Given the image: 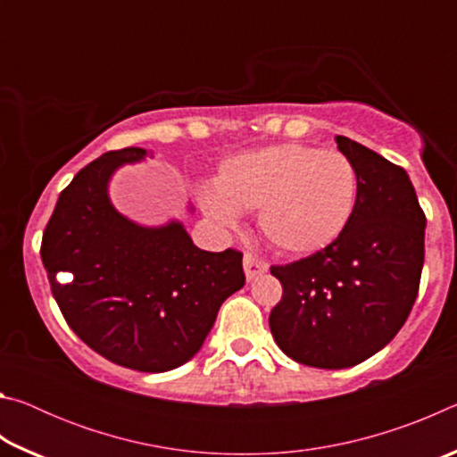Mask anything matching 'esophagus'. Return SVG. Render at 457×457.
Here are the masks:
<instances>
[{
    "mask_svg": "<svg viewBox=\"0 0 457 457\" xmlns=\"http://www.w3.org/2000/svg\"><path fill=\"white\" fill-rule=\"evenodd\" d=\"M244 272L247 280H256L258 276L268 272V262L260 260L253 253H245L244 256Z\"/></svg>",
    "mask_w": 457,
    "mask_h": 457,
    "instance_id": "obj_1",
    "label": "esophagus"
}]
</instances>
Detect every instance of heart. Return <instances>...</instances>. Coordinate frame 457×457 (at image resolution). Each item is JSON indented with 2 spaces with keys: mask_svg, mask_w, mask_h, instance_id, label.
Masks as SVG:
<instances>
[{
  "mask_svg": "<svg viewBox=\"0 0 457 457\" xmlns=\"http://www.w3.org/2000/svg\"><path fill=\"white\" fill-rule=\"evenodd\" d=\"M357 169L340 151L282 143L228 157L199 204L220 226L260 212V229L290 256L320 252L343 236L357 205Z\"/></svg>",
  "mask_w": 457,
  "mask_h": 457,
  "instance_id": "obj_1",
  "label": "heart"
}]
</instances>
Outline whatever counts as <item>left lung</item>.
I'll return each mask as SVG.
<instances>
[{
  "label": "left lung",
  "mask_w": 457,
  "mask_h": 457,
  "mask_svg": "<svg viewBox=\"0 0 457 457\" xmlns=\"http://www.w3.org/2000/svg\"><path fill=\"white\" fill-rule=\"evenodd\" d=\"M357 205L335 244L270 272L282 300L270 312L276 345L296 362L346 369L373 357L403 327L420 290L425 213L405 169L346 137Z\"/></svg>",
  "instance_id": "1"
}]
</instances>
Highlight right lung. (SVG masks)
<instances>
[{"label":"right lung","instance_id":"1","mask_svg":"<svg viewBox=\"0 0 457 457\" xmlns=\"http://www.w3.org/2000/svg\"><path fill=\"white\" fill-rule=\"evenodd\" d=\"M146 154L127 146L80 169L60 193L40 253L79 338L120 367L165 373L199 353L245 276L242 253L199 250L181 221L146 228L114 210L111 177Z\"/></svg>","mask_w":457,"mask_h":457}]
</instances>
